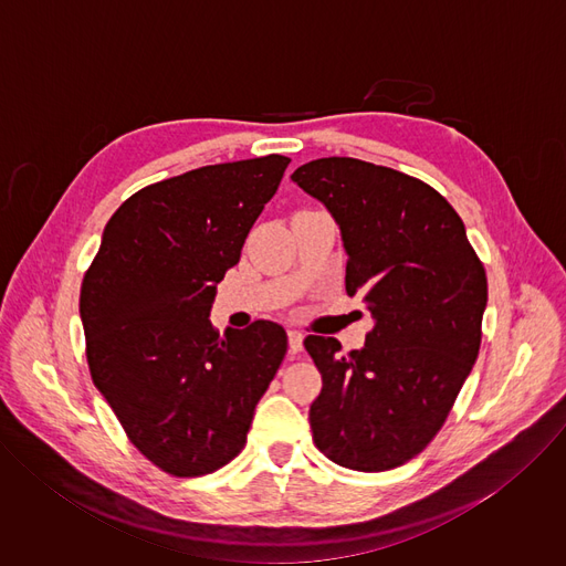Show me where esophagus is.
Wrapping results in <instances>:
<instances>
[{
  "label": "esophagus",
  "mask_w": 566,
  "mask_h": 566,
  "mask_svg": "<svg viewBox=\"0 0 566 566\" xmlns=\"http://www.w3.org/2000/svg\"><path fill=\"white\" fill-rule=\"evenodd\" d=\"M289 349H291V354L302 352V334L297 329H289Z\"/></svg>",
  "instance_id": "34e87169"
}]
</instances>
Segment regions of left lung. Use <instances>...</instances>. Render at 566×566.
Listing matches in <instances>:
<instances>
[{
  "instance_id": "8db88e82",
  "label": "left lung",
  "mask_w": 566,
  "mask_h": 566,
  "mask_svg": "<svg viewBox=\"0 0 566 566\" xmlns=\"http://www.w3.org/2000/svg\"><path fill=\"white\" fill-rule=\"evenodd\" d=\"M291 179L327 206L347 251V293L374 329L360 352L306 336L322 374L308 410L317 450L382 472L417 457L446 423L481 345L489 280L454 208L428 184L349 156L317 158Z\"/></svg>"
}]
</instances>
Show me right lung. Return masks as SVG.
<instances>
[{
    "label": "right lung",
    "instance_id": "add662e5",
    "mask_svg": "<svg viewBox=\"0 0 566 566\" xmlns=\"http://www.w3.org/2000/svg\"><path fill=\"white\" fill-rule=\"evenodd\" d=\"M289 164L269 154L138 190L107 221L85 273L92 380L138 452L168 474L199 476L234 459L284 360L275 322L221 336L208 315Z\"/></svg>",
    "mask_w": 566,
    "mask_h": 566
}]
</instances>
